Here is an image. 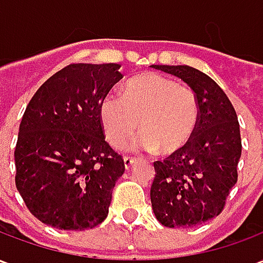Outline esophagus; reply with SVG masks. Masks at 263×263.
Wrapping results in <instances>:
<instances>
[{
    "instance_id": "obj_1",
    "label": "esophagus",
    "mask_w": 263,
    "mask_h": 263,
    "mask_svg": "<svg viewBox=\"0 0 263 263\" xmlns=\"http://www.w3.org/2000/svg\"><path fill=\"white\" fill-rule=\"evenodd\" d=\"M124 163H125V169H131L134 163H137V159L132 158V156H125L124 158Z\"/></svg>"
}]
</instances>
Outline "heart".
I'll return each instance as SVG.
<instances>
[{
  "label": "heart",
  "instance_id": "1",
  "mask_svg": "<svg viewBox=\"0 0 263 263\" xmlns=\"http://www.w3.org/2000/svg\"><path fill=\"white\" fill-rule=\"evenodd\" d=\"M105 138L124 146L138 131V146L160 154L177 152L192 139L198 122V101L192 88L158 73H145L125 83L122 96L109 92L100 104Z\"/></svg>",
  "mask_w": 263,
  "mask_h": 263
}]
</instances>
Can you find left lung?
<instances>
[{
  "label": "left lung",
  "mask_w": 263,
  "mask_h": 263,
  "mask_svg": "<svg viewBox=\"0 0 263 263\" xmlns=\"http://www.w3.org/2000/svg\"><path fill=\"white\" fill-rule=\"evenodd\" d=\"M187 83L198 101L193 137L180 151L154 162L151 201L156 218L169 228L211 220L226 207L238 180L242 143L237 112L221 87L190 66L154 65Z\"/></svg>",
  "instance_id": "1"
}]
</instances>
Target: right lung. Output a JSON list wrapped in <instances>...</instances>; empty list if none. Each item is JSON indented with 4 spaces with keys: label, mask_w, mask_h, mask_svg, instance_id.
Masks as SVG:
<instances>
[{
    "label": "right lung",
    "mask_w": 263,
    "mask_h": 263,
    "mask_svg": "<svg viewBox=\"0 0 263 263\" xmlns=\"http://www.w3.org/2000/svg\"><path fill=\"white\" fill-rule=\"evenodd\" d=\"M117 63H73L39 87L21 121L15 184L37 220L83 231L108 214L125 165L105 141L100 104L122 79Z\"/></svg>",
    "instance_id": "right-lung-1"
}]
</instances>
